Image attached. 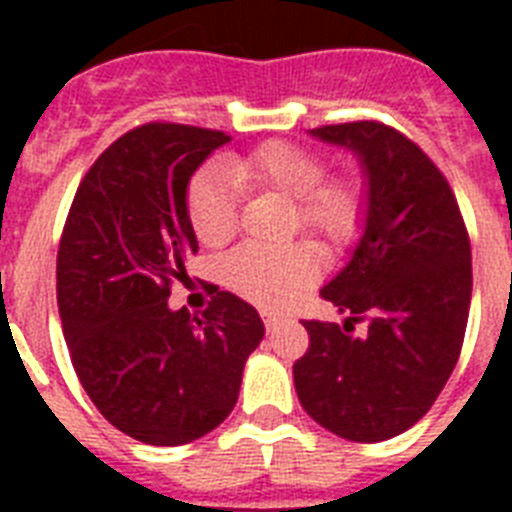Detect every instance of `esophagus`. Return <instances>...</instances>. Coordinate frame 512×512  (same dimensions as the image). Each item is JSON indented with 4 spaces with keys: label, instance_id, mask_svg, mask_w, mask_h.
Segmentation results:
<instances>
[{
    "label": "esophagus",
    "instance_id": "esophagus-1",
    "mask_svg": "<svg viewBox=\"0 0 512 512\" xmlns=\"http://www.w3.org/2000/svg\"><path fill=\"white\" fill-rule=\"evenodd\" d=\"M261 318H264V325L269 333H274L277 328H282L284 325V318L282 315H277V312H269V310H261Z\"/></svg>",
    "mask_w": 512,
    "mask_h": 512
}]
</instances>
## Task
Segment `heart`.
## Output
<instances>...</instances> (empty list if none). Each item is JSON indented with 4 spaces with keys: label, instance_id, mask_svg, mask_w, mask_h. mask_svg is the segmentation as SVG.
Masks as SVG:
<instances>
[{
    "label": "heart",
    "instance_id": "b5f03b06",
    "mask_svg": "<svg viewBox=\"0 0 512 512\" xmlns=\"http://www.w3.org/2000/svg\"><path fill=\"white\" fill-rule=\"evenodd\" d=\"M241 192H271L289 200V230H305L325 246H348L359 235L366 189L351 169L325 174V158L287 140H266L230 153L189 179L187 217L202 246H223L238 230ZM223 279L235 295L261 307H282L320 274V256L307 241L287 246H241L223 259Z\"/></svg>",
    "mask_w": 512,
    "mask_h": 512
}]
</instances>
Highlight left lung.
Returning a JSON list of instances; mask_svg holds the SVG:
<instances>
[{
	"label": "left lung",
	"mask_w": 512,
	"mask_h": 512,
	"mask_svg": "<svg viewBox=\"0 0 512 512\" xmlns=\"http://www.w3.org/2000/svg\"><path fill=\"white\" fill-rule=\"evenodd\" d=\"M312 135L356 151L369 176L354 259L323 287L346 323L302 320L310 336L295 390L315 423L348 441L400 436L433 408L464 343L472 246L459 202L423 148L392 125L356 120ZM366 322L361 337L350 333Z\"/></svg>",
	"instance_id": "left-lung-1"
}]
</instances>
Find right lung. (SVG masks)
<instances>
[{
	"mask_svg": "<svg viewBox=\"0 0 512 512\" xmlns=\"http://www.w3.org/2000/svg\"><path fill=\"white\" fill-rule=\"evenodd\" d=\"M228 140L164 120L128 130L84 174L58 243V312L76 377L117 431L151 446L215 431L264 338L259 312L215 284L202 315L169 307L200 248L187 184Z\"/></svg>",
	"mask_w": 512,
	"mask_h": 512,
	"instance_id": "add662e5",
	"label": "right lung"
}]
</instances>
